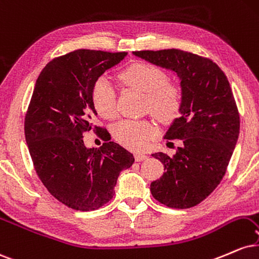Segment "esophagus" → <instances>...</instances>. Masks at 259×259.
<instances>
[{
  "instance_id": "1",
  "label": "esophagus",
  "mask_w": 259,
  "mask_h": 259,
  "mask_svg": "<svg viewBox=\"0 0 259 259\" xmlns=\"http://www.w3.org/2000/svg\"><path fill=\"white\" fill-rule=\"evenodd\" d=\"M148 157H149L148 155H145V154H141V153L136 154V161H144V160H147Z\"/></svg>"
}]
</instances>
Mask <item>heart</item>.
Wrapping results in <instances>:
<instances>
[{"label":"heart","mask_w":259,"mask_h":259,"mask_svg":"<svg viewBox=\"0 0 259 259\" xmlns=\"http://www.w3.org/2000/svg\"><path fill=\"white\" fill-rule=\"evenodd\" d=\"M123 84L145 93V109L161 122H169L179 114L183 102L177 84L167 82L162 69L148 63H135L120 72ZM91 98L96 111L104 118H114L117 114L116 93L111 82L99 77L94 82ZM157 135V127L147 120H123L114 127V137L131 150H143Z\"/></svg>","instance_id":"b5f03b06"}]
</instances>
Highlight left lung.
Segmentation results:
<instances>
[{
    "mask_svg": "<svg viewBox=\"0 0 259 259\" xmlns=\"http://www.w3.org/2000/svg\"><path fill=\"white\" fill-rule=\"evenodd\" d=\"M154 65L171 70L181 80L182 108L167 139L183 144L173 156L155 153L165 173L150 184L157 201L190 208L205 200L226 175L240 132V116L226 74L211 59L181 50L133 52Z\"/></svg>",
    "mask_w": 259,
    "mask_h": 259,
    "instance_id": "8db88e82",
    "label": "left lung"
}]
</instances>
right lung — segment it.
Segmentation results:
<instances>
[{
	"mask_svg": "<svg viewBox=\"0 0 259 259\" xmlns=\"http://www.w3.org/2000/svg\"><path fill=\"white\" fill-rule=\"evenodd\" d=\"M126 56L70 52L48 63L36 80L24 127L30 156L47 190L76 211H93L110 201L120 172L135 162L133 154L117 143L105 141L97 150L87 148L82 136L93 128L97 116L91 98L94 82Z\"/></svg>",
	"mask_w": 259,
	"mask_h": 259,
	"instance_id": "1",
	"label": "right lung"
}]
</instances>
